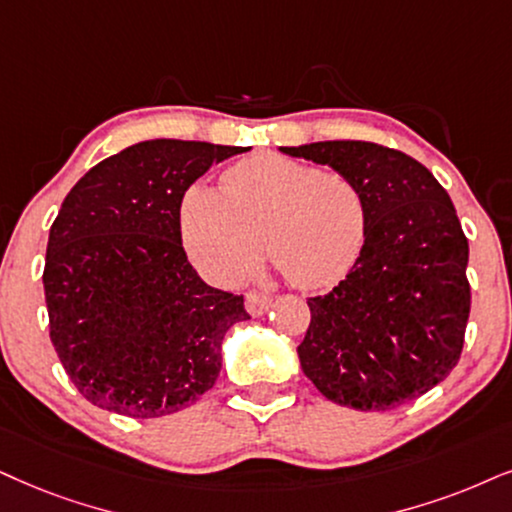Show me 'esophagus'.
Instances as JSON below:
<instances>
[{
  "instance_id": "34e87169",
  "label": "esophagus",
  "mask_w": 512,
  "mask_h": 512,
  "mask_svg": "<svg viewBox=\"0 0 512 512\" xmlns=\"http://www.w3.org/2000/svg\"><path fill=\"white\" fill-rule=\"evenodd\" d=\"M269 307H271V297H269V295L255 293V290L245 295V309H248V312H250L252 316L267 314Z\"/></svg>"
}]
</instances>
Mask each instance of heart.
<instances>
[{
    "mask_svg": "<svg viewBox=\"0 0 512 512\" xmlns=\"http://www.w3.org/2000/svg\"><path fill=\"white\" fill-rule=\"evenodd\" d=\"M179 219L184 248L210 281L243 274L264 243L293 286L319 290L357 264L368 205L347 174L260 153L229 167L222 191H186Z\"/></svg>",
    "mask_w": 512,
    "mask_h": 512,
    "instance_id": "obj_1",
    "label": "heart"
}]
</instances>
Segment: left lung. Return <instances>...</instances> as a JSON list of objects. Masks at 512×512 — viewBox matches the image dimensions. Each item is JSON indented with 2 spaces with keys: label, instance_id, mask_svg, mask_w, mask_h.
Masks as SVG:
<instances>
[{
  "label": "left lung",
  "instance_id": "1",
  "mask_svg": "<svg viewBox=\"0 0 512 512\" xmlns=\"http://www.w3.org/2000/svg\"><path fill=\"white\" fill-rule=\"evenodd\" d=\"M361 186L364 250L331 293L309 297L297 347L323 397L390 411L442 383L458 364L470 316L468 238L449 193L411 155L371 141L281 146Z\"/></svg>",
  "mask_w": 512,
  "mask_h": 512
}]
</instances>
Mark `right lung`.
Returning <instances> with one entry per match:
<instances>
[{"label":"right lung","mask_w":512,"mask_h":512,"mask_svg":"<svg viewBox=\"0 0 512 512\" xmlns=\"http://www.w3.org/2000/svg\"><path fill=\"white\" fill-rule=\"evenodd\" d=\"M243 146L151 139L94 165L49 231V335L70 383L99 409L160 418L196 404L222 371L243 297L208 286L181 245V198Z\"/></svg>","instance_id":"add662e5"}]
</instances>
